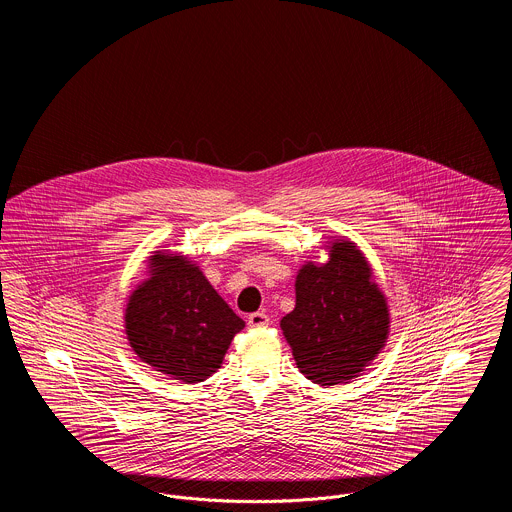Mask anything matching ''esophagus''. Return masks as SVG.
Instances as JSON below:
<instances>
[{"mask_svg":"<svg viewBox=\"0 0 512 512\" xmlns=\"http://www.w3.org/2000/svg\"><path fill=\"white\" fill-rule=\"evenodd\" d=\"M268 322H270V318H268L267 313H263V311L251 313V315L247 317L249 328H265V326H268Z\"/></svg>","mask_w":512,"mask_h":512,"instance_id":"34e87169","label":"esophagus"}]
</instances>
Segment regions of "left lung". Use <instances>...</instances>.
<instances>
[{
  "instance_id": "obj_1",
  "label": "left lung",
  "mask_w": 512,
  "mask_h": 512,
  "mask_svg": "<svg viewBox=\"0 0 512 512\" xmlns=\"http://www.w3.org/2000/svg\"><path fill=\"white\" fill-rule=\"evenodd\" d=\"M351 242L330 249L326 265H305L295 280V309L280 320L301 374L320 386L351 380L384 347L390 315Z\"/></svg>"
}]
</instances>
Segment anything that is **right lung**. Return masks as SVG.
<instances>
[{
  "label": "right lung",
  "instance_id": "add662e5",
  "mask_svg": "<svg viewBox=\"0 0 512 512\" xmlns=\"http://www.w3.org/2000/svg\"><path fill=\"white\" fill-rule=\"evenodd\" d=\"M151 278L130 295L126 334L136 355L186 384L203 382L245 322L190 261L153 255Z\"/></svg>",
  "mask_w": 512,
  "mask_h": 512
}]
</instances>
